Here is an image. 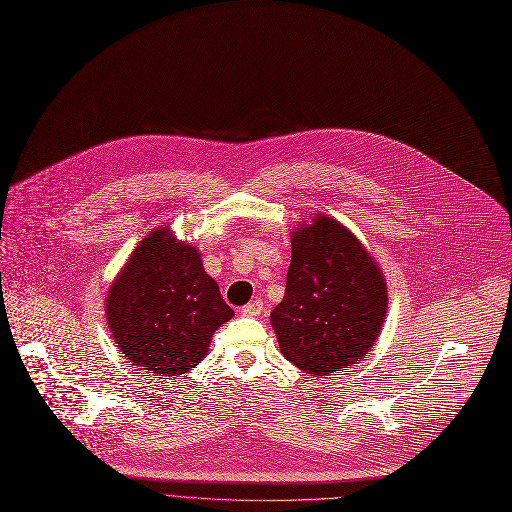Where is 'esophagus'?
Here are the masks:
<instances>
[{"mask_svg":"<svg viewBox=\"0 0 512 512\" xmlns=\"http://www.w3.org/2000/svg\"><path fill=\"white\" fill-rule=\"evenodd\" d=\"M261 311H263V301H261V299H255V301L247 303L245 307H241V313H243V315H249V317L261 315Z\"/></svg>","mask_w":512,"mask_h":512,"instance_id":"obj_1","label":"esophagus"}]
</instances>
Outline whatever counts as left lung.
<instances>
[{"mask_svg":"<svg viewBox=\"0 0 512 512\" xmlns=\"http://www.w3.org/2000/svg\"><path fill=\"white\" fill-rule=\"evenodd\" d=\"M384 277L362 243L331 217H315L291 239L283 301L271 325L283 356L313 376L360 362L386 317Z\"/></svg>","mask_w":512,"mask_h":512,"instance_id":"left-lung-1","label":"left lung"}]
</instances>
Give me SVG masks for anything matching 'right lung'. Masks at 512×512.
<instances>
[{
  "label": "right lung",
  "instance_id": "right-lung-1",
  "mask_svg": "<svg viewBox=\"0 0 512 512\" xmlns=\"http://www.w3.org/2000/svg\"><path fill=\"white\" fill-rule=\"evenodd\" d=\"M106 317L126 360L166 380L205 358L211 335L233 309L197 249L177 243L164 227L134 249L112 283Z\"/></svg>",
  "mask_w": 512,
  "mask_h": 512
}]
</instances>
